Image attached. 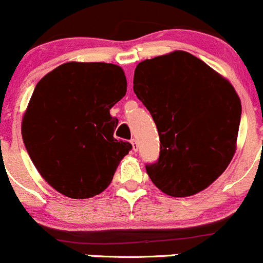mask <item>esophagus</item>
Listing matches in <instances>:
<instances>
[{
	"label": "esophagus",
	"instance_id": "34e87169",
	"mask_svg": "<svg viewBox=\"0 0 263 263\" xmlns=\"http://www.w3.org/2000/svg\"><path fill=\"white\" fill-rule=\"evenodd\" d=\"M130 143H132V145H133V151H134V152H137V151H138L137 139H134V138H133V139L130 140Z\"/></svg>",
	"mask_w": 263,
	"mask_h": 263
}]
</instances>
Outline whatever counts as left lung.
Listing matches in <instances>:
<instances>
[{
	"label": "left lung",
	"mask_w": 263,
	"mask_h": 263,
	"mask_svg": "<svg viewBox=\"0 0 263 263\" xmlns=\"http://www.w3.org/2000/svg\"><path fill=\"white\" fill-rule=\"evenodd\" d=\"M133 84L161 142L157 162L145 165L152 183L171 197L211 185L235 153L241 105L233 85L184 51L139 62Z\"/></svg>",
	"instance_id": "8db88e82"
}]
</instances>
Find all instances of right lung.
<instances>
[{
	"label": "right lung",
	"mask_w": 263,
	"mask_h": 263,
	"mask_svg": "<svg viewBox=\"0 0 263 263\" xmlns=\"http://www.w3.org/2000/svg\"><path fill=\"white\" fill-rule=\"evenodd\" d=\"M126 93L118 65L66 62L43 77L23 118L25 148L42 178L74 199L100 194L132 144L114 138L110 108Z\"/></svg>",
	"instance_id": "add662e5"
}]
</instances>
